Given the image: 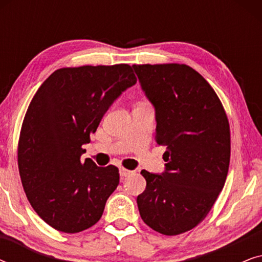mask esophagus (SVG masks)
I'll list each match as a JSON object with an SVG mask.
<instances>
[{
  "label": "esophagus",
  "instance_id": "34e87169",
  "mask_svg": "<svg viewBox=\"0 0 262 262\" xmlns=\"http://www.w3.org/2000/svg\"><path fill=\"white\" fill-rule=\"evenodd\" d=\"M120 177L121 178H126V177H128V175H131L132 173H134V171H131V170H128V169H125V168H120Z\"/></svg>",
  "mask_w": 262,
  "mask_h": 262
}]
</instances>
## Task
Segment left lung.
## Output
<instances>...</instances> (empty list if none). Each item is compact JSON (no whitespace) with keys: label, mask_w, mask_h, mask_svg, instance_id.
<instances>
[{"label":"left lung","mask_w":262,"mask_h":262,"mask_svg":"<svg viewBox=\"0 0 262 262\" xmlns=\"http://www.w3.org/2000/svg\"><path fill=\"white\" fill-rule=\"evenodd\" d=\"M156 111V143L166 146L162 175L142 170L137 196L142 220L152 230L180 235L210 212L230 163V126L216 92L186 64L132 66Z\"/></svg>","instance_id":"8db88e82"}]
</instances>
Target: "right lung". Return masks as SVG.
<instances>
[{
  "label": "right lung",
  "instance_id": "add662e5",
  "mask_svg": "<svg viewBox=\"0 0 262 262\" xmlns=\"http://www.w3.org/2000/svg\"><path fill=\"white\" fill-rule=\"evenodd\" d=\"M136 78L128 64L62 68L46 78L25 114L17 166L28 202L56 230L75 234L102 216L119 185L116 166L81 161L114 100Z\"/></svg>",
  "mask_w": 262,
  "mask_h": 262
}]
</instances>
